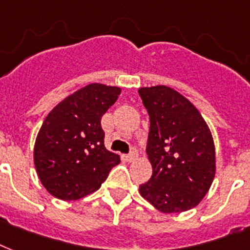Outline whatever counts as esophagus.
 Here are the masks:
<instances>
[{
    "label": "esophagus",
    "instance_id": "esophagus-1",
    "mask_svg": "<svg viewBox=\"0 0 250 250\" xmlns=\"http://www.w3.org/2000/svg\"><path fill=\"white\" fill-rule=\"evenodd\" d=\"M137 156H138V152H137V150H131V151L126 155V159L129 160V162H133V160L137 159Z\"/></svg>",
    "mask_w": 250,
    "mask_h": 250
}]
</instances>
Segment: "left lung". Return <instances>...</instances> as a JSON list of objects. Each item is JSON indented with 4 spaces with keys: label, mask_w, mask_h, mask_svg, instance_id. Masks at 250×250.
<instances>
[{
    "label": "left lung",
    "mask_w": 250,
    "mask_h": 250,
    "mask_svg": "<svg viewBox=\"0 0 250 250\" xmlns=\"http://www.w3.org/2000/svg\"><path fill=\"white\" fill-rule=\"evenodd\" d=\"M150 117L146 152L152 176L139 193L162 212H181L201 202L215 176L211 133L198 109L167 86L143 87Z\"/></svg>",
    "instance_id": "1"
}]
</instances>
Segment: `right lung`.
<instances>
[{
  "instance_id": "obj_1",
  "label": "right lung",
  "mask_w": 250,
  "mask_h": 250,
  "mask_svg": "<svg viewBox=\"0 0 250 250\" xmlns=\"http://www.w3.org/2000/svg\"><path fill=\"white\" fill-rule=\"evenodd\" d=\"M119 87L92 83L57 104L35 142L34 162L42 184L63 201L100 188L120 156L104 146L102 117L119 98Z\"/></svg>"
}]
</instances>
